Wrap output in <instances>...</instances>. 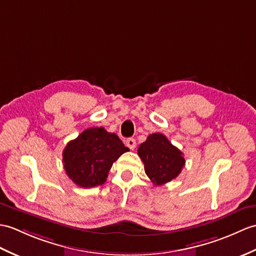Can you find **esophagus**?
Masks as SVG:
<instances>
[{
  "mask_svg": "<svg viewBox=\"0 0 256 256\" xmlns=\"http://www.w3.org/2000/svg\"><path fill=\"white\" fill-rule=\"evenodd\" d=\"M126 144L130 150H134L135 147H136V140L134 138H128L126 142Z\"/></svg>",
  "mask_w": 256,
  "mask_h": 256,
  "instance_id": "1",
  "label": "esophagus"
}]
</instances>
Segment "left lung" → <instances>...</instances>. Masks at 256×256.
<instances>
[{"instance_id": "left-lung-1", "label": "left lung", "mask_w": 256, "mask_h": 256, "mask_svg": "<svg viewBox=\"0 0 256 256\" xmlns=\"http://www.w3.org/2000/svg\"><path fill=\"white\" fill-rule=\"evenodd\" d=\"M138 154L147 176L155 186H162L180 174L186 164L183 154L164 134L154 133L140 145Z\"/></svg>"}]
</instances>
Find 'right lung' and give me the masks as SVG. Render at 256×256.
Wrapping results in <instances>:
<instances>
[{
    "label": "right lung",
    "mask_w": 256,
    "mask_h": 256,
    "mask_svg": "<svg viewBox=\"0 0 256 256\" xmlns=\"http://www.w3.org/2000/svg\"><path fill=\"white\" fill-rule=\"evenodd\" d=\"M128 152L114 133L104 128L85 130L63 150L66 174L76 186L88 188L104 184L109 170L122 154Z\"/></svg>",
    "instance_id": "add662e5"
}]
</instances>
